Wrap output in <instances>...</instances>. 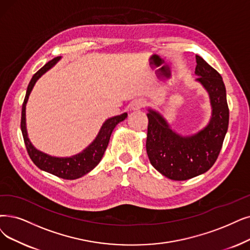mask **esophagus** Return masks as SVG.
Here are the masks:
<instances>
[{
  "label": "esophagus",
  "instance_id": "1",
  "mask_svg": "<svg viewBox=\"0 0 250 250\" xmlns=\"http://www.w3.org/2000/svg\"><path fill=\"white\" fill-rule=\"evenodd\" d=\"M146 105V101L143 98H138L135 99V101L131 104V108L134 109V111H138V109H142Z\"/></svg>",
  "mask_w": 250,
  "mask_h": 250
}]
</instances>
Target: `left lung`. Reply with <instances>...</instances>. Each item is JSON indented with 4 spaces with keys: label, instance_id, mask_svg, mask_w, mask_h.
<instances>
[{
    "label": "left lung",
    "instance_id": "left-lung-1",
    "mask_svg": "<svg viewBox=\"0 0 250 250\" xmlns=\"http://www.w3.org/2000/svg\"><path fill=\"white\" fill-rule=\"evenodd\" d=\"M195 73L210 96L212 118L199 133L183 137L173 132L158 113L147 114L146 153L149 162L164 176L187 181L210 169L221 153L229 126V106L222 76L196 55Z\"/></svg>",
    "mask_w": 250,
    "mask_h": 250
}]
</instances>
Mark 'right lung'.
<instances>
[{
    "mask_svg": "<svg viewBox=\"0 0 250 250\" xmlns=\"http://www.w3.org/2000/svg\"><path fill=\"white\" fill-rule=\"evenodd\" d=\"M59 58L61 57L57 56L53 58L52 61L48 62L42 68H40L39 71L33 76L31 82H29L27 86L26 94L22 104L21 127V132H22L27 154L37 167L57 177H61L63 179H76L85 175L89 171H91L92 169L99 162H101V160L108 145L109 137H111L114 128L116 127L117 124L122 122L123 120L127 118V114L124 113L120 116H116L114 118L106 120L104 124L103 125L101 131H99L97 137L94 139V142L87 148H85L82 153L75 155L73 157L56 158V157H51L47 154H44L36 149L27 138L26 128H25V104L28 99V95L31 93L35 83L37 82V80L45 72H47L49 68H51L57 62Z\"/></svg>",
    "mask_w": 250,
    "mask_h": 250,
    "instance_id": "obj_1",
    "label": "right lung"
}]
</instances>
